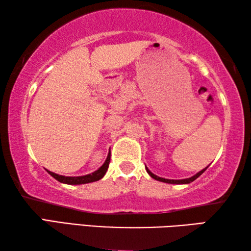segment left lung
<instances>
[{
  "label": "left lung",
  "instance_id": "obj_1",
  "mask_svg": "<svg viewBox=\"0 0 251 251\" xmlns=\"http://www.w3.org/2000/svg\"><path fill=\"white\" fill-rule=\"evenodd\" d=\"M146 167V166H145ZM208 168V166L206 167V168H203V169H201V172H198L196 175H194V176H192V177H189V178H185V179H167V178H163V177H159V176H156L155 174H152L150 169H148L147 167H146V171H147V173L150 174V176L151 177H152L154 178V179H156V180H158V181H163V182H166V184H177V185H180V184H190V182L192 181H194L195 179H197V178L201 175V174L206 171V169Z\"/></svg>",
  "mask_w": 251,
  "mask_h": 251
}]
</instances>
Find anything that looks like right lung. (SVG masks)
I'll return each mask as SVG.
<instances>
[{"label":"right lung","mask_w":251,"mask_h":251,"mask_svg":"<svg viewBox=\"0 0 251 251\" xmlns=\"http://www.w3.org/2000/svg\"><path fill=\"white\" fill-rule=\"evenodd\" d=\"M110 161V151L108 152L107 158H106L105 163L101 165V166L95 171L94 173L88 174V175H84V176H76V177H69V176H62L58 175V174L52 173L46 169L50 176L54 177L55 179L58 180L59 182H63V184H67V185H82V184H88V182H93V181H97L101 179L105 176L106 172L108 169V165Z\"/></svg>","instance_id":"add662e5"}]
</instances>
